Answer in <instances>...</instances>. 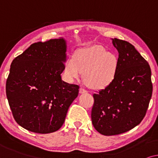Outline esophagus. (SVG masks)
<instances>
[{
    "mask_svg": "<svg viewBox=\"0 0 158 158\" xmlns=\"http://www.w3.org/2000/svg\"><path fill=\"white\" fill-rule=\"evenodd\" d=\"M79 92H80L81 94H85V93H87V92H88V91L86 89H85V88L81 87L80 89H79Z\"/></svg>",
    "mask_w": 158,
    "mask_h": 158,
    "instance_id": "obj_1",
    "label": "esophagus"
}]
</instances>
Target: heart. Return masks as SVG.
I'll list each match as a JSON object with an SVG mask.
<instances>
[{
    "label": "heart",
    "mask_w": 158,
    "mask_h": 158,
    "mask_svg": "<svg viewBox=\"0 0 158 158\" xmlns=\"http://www.w3.org/2000/svg\"><path fill=\"white\" fill-rule=\"evenodd\" d=\"M117 69V59L114 54L106 52L101 45H92L69 58L64 65V75L72 81L84 79L94 89H103L114 79Z\"/></svg>",
    "instance_id": "b5f03b06"
}]
</instances>
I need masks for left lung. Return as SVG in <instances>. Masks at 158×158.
I'll list each match as a JSON object with an SVG mask.
<instances>
[{"instance_id": "1", "label": "left lung", "mask_w": 158, "mask_h": 158, "mask_svg": "<svg viewBox=\"0 0 158 158\" xmlns=\"http://www.w3.org/2000/svg\"><path fill=\"white\" fill-rule=\"evenodd\" d=\"M118 52L113 81L93 94L91 118L94 129L105 136L131 130L144 118L152 97L151 69L134 45L112 39Z\"/></svg>"}]
</instances>
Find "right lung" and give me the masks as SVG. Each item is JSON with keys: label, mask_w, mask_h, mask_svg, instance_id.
Returning <instances> with one entry per match:
<instances>
[{"label": "right lung", "mask_w": 158, "mask_h": 158, "mask_svg": "<svg viewBox=\"0 0 158 158\" xmlns=\"http://www.w3.org/2000/svg\"><path fill=\"white\" fill-rule=\"evenodd\" d=\"M66 42L52 39L31 44L11 63L6 96L16 123L38 134L56 131L79 87L61 79L66 60Z\"/></svg>", "instance_id": "add662e5"}]
</instances>
